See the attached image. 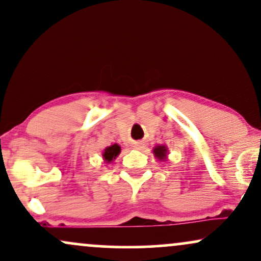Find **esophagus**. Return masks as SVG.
<instances>
[{
    "instance_id": "obj_1",
    "label": "esophagus",
    "mask_w": 261,
    "mask_h": 261,
    "mask_svg": "<svg viewBox=\"0 0 261 261\" xmlns=\"http://www.w3.org/2000/svg\"><path fill=\"white\" fill-rule=\"evenodd\" d=\"M135 147H139V145H135Z\"/></svg>"
}]
</instances>
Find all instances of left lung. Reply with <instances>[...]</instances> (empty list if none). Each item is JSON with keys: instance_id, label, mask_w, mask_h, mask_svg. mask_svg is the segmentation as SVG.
<instances>
[{"instance_id": "obj_1", "label": "left lung", "mask_w": 261, "mask_h": 261, "mask_svg": "<svg viewBox=\"0 0 261 261\" xmlns=\"http://www.w3.org/2000/svg\"><path fill=\"white\" fill-rule=\"evenodd\" d=\"M153 154L160 162H165L168 160V147L165 145H155L153 147Z\"/></svg>"}]
</instances>
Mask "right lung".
I'll return each instance as SVG.
<instances>
[{
	"label": "right lung",
	"mask_w": 261,
	"mask_h": 261,
	"mask_svg": "<svg viewBox=\"0 0 261 261\" xmlns=\"http://www.w3.org/2000/svg\"><path fill=\"white\" fill-rule=\"evenodd\" d=\"M120 152H121L120 145L118 144L110 145V146L104 148L103 153H101V155H103V161L106 162L107 164L113 163V161L116 160V157L120 154Z\"/></svg>",
	"instance_id": "right-lung-1"
}]
</instances>
